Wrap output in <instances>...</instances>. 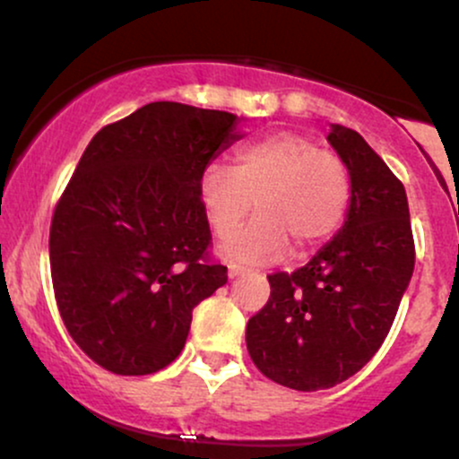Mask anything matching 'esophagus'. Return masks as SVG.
I'll use <instances>...</instances> for the list:
<instances>
[{"label": "esophagus", "mask_w": 459, "mask_h": 459, "mask_svg": "<svg viewBox=\"0 0 459 459\" xmlns=\"http://www.w3.org/2000/svg\"><path fill=\"white\" fill-rule=\"evenodd\" d=\"M246 273V267L235 265V263H229V278H239Z\"/></svg>", "instance_id": "obj_1"}]
</instances>
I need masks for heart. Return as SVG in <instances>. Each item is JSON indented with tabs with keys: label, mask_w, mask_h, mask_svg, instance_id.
<instances>
[{
	"label": "heart",
	"mask_w": 459,
	"mask_h": 459,
	"mask_svg": "<svg viewBox=\"0 0 459 459\" xmlns=\"http://www.w3.org/2000/svg\"><path fill=\"white\" fill-rule=\"evenodd\" d=\"M200 207L220 237L259 215L224 241L222 252L241 263H272L289 247L298 255L328 241L343 224L351 200L345 161L319 142L293 131L265 135L235 152L233 168L212 163L200 177Z\"/></svg>",
	"instance_id": "1"
}]
</instances>
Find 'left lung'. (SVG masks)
<instances>
[{
  "label": "left lung",
  "instance_id": "1",
  "mask_svg": "<svg viewBox=\"0 0 459 459\" xmlns=\"http://www.w3.org/2000/svg\"><path fill=\"white\" fill-rule=\"evenodd\" d=\"M328 142L351 177L345 222L307 265L267 276V304L247 321L256 368L293 391L345 382L376 356L414 272L405 189L365 138L332 125Z\"/></svg>",
  "mask_w": 459,
  "mask_h": 459
}]
</instances>
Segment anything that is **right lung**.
Listing matches in <instances>:
<instances>
[{
    "label": "right lung",
    "instance_id": "obj_1",
    "mask_svg": "<svg viewBox=\"0 0 459 459\" xmlns=\"http://www.w3.org/2000/svg\"><path fill=\"white\" fill-rule=\"evenodd\" d=\"M237 114L155 101L91 140L57 203L51 281L68 334L97 365L146 376L181 354L192 310L226 284L200 177L244 138Z\"/></svg>",
    "mask_w": 459,
    "mask_h": 459
}]
</instances>
